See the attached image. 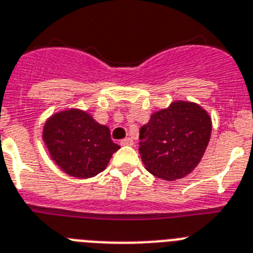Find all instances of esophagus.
I'll list each match as a JSON object with an SVG mask.
<instances>
[{
	"label": "esophagus",
	"instance_id": "obj_1",
	"mask_svg": "<svg viewBox=\"0 0 253 253\" xmlns=\"http://www.w3.org/2000/svg\"><path fill=\"white\" fill-rule=\"evenodd\" d=\"M121 145H122V146H126V145H132L133 144V141H132V139H129V137H126V139H124V140H121V142H120Z\"/></svg>",
	"mask_w": 253,
	"mask_h": 253
}]
</instances>
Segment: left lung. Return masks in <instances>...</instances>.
<instances>
[{"instance_id": "obj_1", "label": "left lung", "mask_w": 253, "mask_h": 253, "mask_svg": "<svg viewBox=\"0 0 253 253\" xmlns=\"http://www.w3.org/2000/svg\"><path fill=\"white\" fill-rule=\"evenodd\" d=\"M211 135V118L192 102L177 100L151 114L140 128L142 163L151 174L175 181L190 174L203 158Z\"/></svg>"}]
</instances>
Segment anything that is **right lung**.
I'll list each match as a JSON object with an SVG mask.
<instances>
[{"label":"right lung","instance_id":"1","mask_svg":"<svg viewBox=\"0 0 253 253\" xmlns=\"http://www.w3.org/2000/svg\"><path fill=\"white\" fill-rule=\"evenodd\" d=\"M43 141L54 163L76 178L99 174L120 149L112 141L108 127L81 109L52 114L43 127Z\"/></svg>","mask_w":253,"mask_h":253}]
</instances>
